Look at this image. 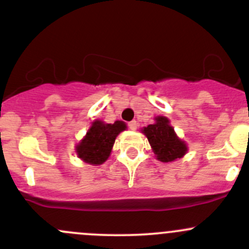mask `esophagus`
Masks as SVG:
<instances>
[{
  "instance_id": "34e87169",
  "label": "esophagus",
  "mask_w": 249,
  "mask_h": 249,
  "mask_svg": "<svg viewBox=\"0 0 249 249\" xmlns=\"http://www.w3.org/2000/svg\"><path fill=\"white\" fill-rule=\"evenodd\" d=\"M128 127H129V129L132 130H135L136 128H138V124H136L135 120H133V121H130L129 124H128Z\"/></svg>"
}]
</instances>
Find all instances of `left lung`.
<instances>
[{
    "label": "left lung",
    "mask_w": 249,
    "mask_h": 249,
    "mask_svg": "<svg viewBox=\"0 0 249 249\" xmlns=\"http://www.w3.org/2000/svg\"><path fill=\"white\" fill-rule=\"evenodd\" d=\"M147 136L157 159L162 162L173 161L181 158L188 151V147L177 138L175 129L170 125L166 117H156V124L147 125L142 129Z\"/></svg>",
    "instance_id": "1"
}]
</instances>
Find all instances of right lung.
<instances>
[{"label":"right lung","mask_w":249,"mask_h":249,"mask_svg":"<svg viewBox=\"0 0 249 249\" xmlns=\"http://www.w3.org/2000/svg\"><path fill=\"white\" fill-rule=\"evenodd\" d=\"M124 129L125 124L121 121H115L113 124L95 121L87 136L77 146V154L89 164H103L110 154L115 139Z\"/></svg>","instance_id":"right-lung-1"}]
</instances>
